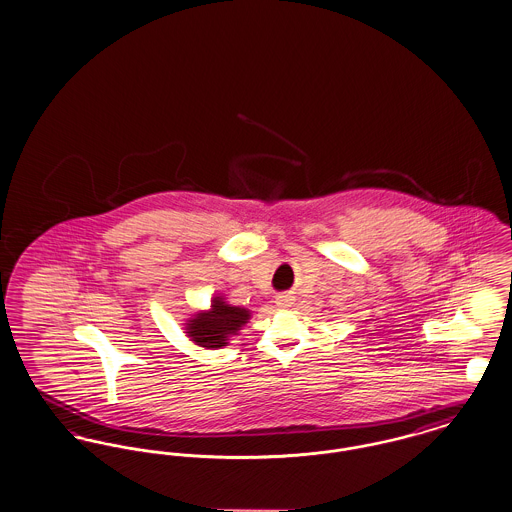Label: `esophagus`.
<instances>
[{
    "label": "esophagus",
    "instance_id": "1",
    "mask_svg": "<svg viewBox=\"0 0 512 512\" xmlns=\"http://www.w3.org/2000/svg\"><path fill=\"white\" fill-rule=\"evenodd\" d=\"M291 299L287 297V295H281V297H277V305H287Z\"/></svg>",
    "mask_w": 512,
    "mask_h": 512
}]
</instances>
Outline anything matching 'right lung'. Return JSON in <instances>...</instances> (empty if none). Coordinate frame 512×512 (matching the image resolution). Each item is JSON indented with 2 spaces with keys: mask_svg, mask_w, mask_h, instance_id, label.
<instances>
[{
  "mask_svg": "<svg viewBox=\"0 0 512 512\" xmlns=\"http://www.w3.org/2000/svg\"><path fill=\"white\" fill-rule=\"evenodd\" d=\"M248 318L250 312L246 308L231 307L223 299L215 297L209 312H200L196 318L190 320L186 334L192 341H196V345L215 349L225 345L229 336L237 334Z\"/></svg>",
  "mask_w": 512,
  "mask_h": 512,
  "instance_id": "add662e5",
  "label": "right lung"
}]
</instances>
